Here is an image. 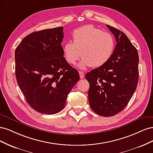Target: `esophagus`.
<instances>
[{"mask_svg": "<svg viewBox=\"0 0 153 153\" xmlns=\"http://www.w3.org/2000/svg\"><path fill=\"white\" fill-rule=\"evenodd\" d=\"M79 74H80V77L81 79H82V78H84V76H85V74H84V72H82V71H79Z\"/></svg>", "mask_w": 153, "mask_h": 153, "instance_id": "34e87169", "label": "esophagus"}]
</instances>
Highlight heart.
<instances>
[{
    "label": "heart",
    "instance_id": "heart-1",
    "mask_svg": "<svg viewBox=\"0 0 153 153\" xmlns=\"http://www.w3.org/2000/svg\"><path fill=\"white\" fill-rule=\"evenodd\" d=\"M72 38L73 43L67 42L63 45L64 57L69 64H75L82 56L78 64L82 69L105 65L112 57L116 46L112 34L92 25L75 29Z\"/></svg>",
    "mask_w": 153,
    "mask_h": 153
}]
</instances>
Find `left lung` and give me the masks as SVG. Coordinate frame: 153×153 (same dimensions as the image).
I'll use <instances>...</instances> for the list:
<instances>
[{
  "mask_svg": "<svg viewBox=\"0 0 153 153\" xmlns=\"http://www.w3.org/2000/svg\"><path fill=\"white\" fill-rule=\"evenodd\" d=\"M116 40L112 57L103 66L85 75L89 83L88 98L91 109L101 116L110 117L126 107L138 81L137 50L123 32L106 25Z\"/></svg>",
  "mask_w": 153,
  "mask_h": 153,
  "instance_id": "left-lung-1",
  "label": "left lung"
}]
</instances>
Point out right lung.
<instances>
[{
  "instance_id": "obj_1",
  "label": "right lung",
  "mask_w": 153,
  "mask_h": 153,
  "mask_svg": "<svg viewBox=\"0 0 153 153\" xmlns=\"http://www.w3.org/2000/svg\"><path fill=\"white\" fill-rule=\"evenodd\" d=\"M63 27L32 32L16 48L15 75L32 108L44 114L64 108L67 97L79 81V73L63 57Z\"/></svg>"
}]
</instances>
